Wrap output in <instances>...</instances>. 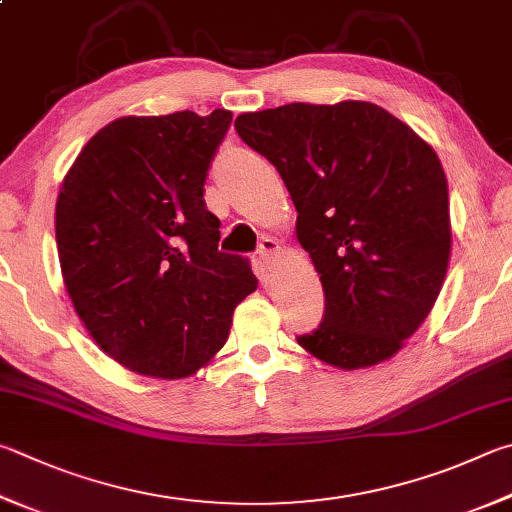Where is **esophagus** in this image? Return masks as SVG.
<instances>
[{
  "mask_svg": "<svg viewBox=\"0 0 512 512\" xmlns=\"http://www.w3.org/2000/svg\"><path fill=\"white\" fill-rule=\"evenodd\" d=\"M280 250L282 248L275 239H271V237L262 239V244H259V248H257V255H259V262H262V266H264V271H268V268L273 266L277 255H280Z\"/></svg>",
  "mask_w": 512,
  "mask_h": 512,
  "instance_id": "34e87169",
  "label": "esophagus"
}]
</instances>
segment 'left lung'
I'll return each mask as SVG.
<instances>
[{
	"mask_svg": "<svg viewBox=\"0 0 512 512\" xmlns=\"http://www.w3.org/2000/svg\"><path fill=\"white\" fill-rule=\"evenodd\" d=\"M241 141L275 165L297 239L324 291L318 329L297 342L340 369L378 365L432 311L452 246L439 156L374 102H291L241 114Z\"/></svg>",
	"mask_w": 512,
	"mask_h": 512,
	"instance_id": "left-lung-1",
	"label": "left lung"
}]
</instances>
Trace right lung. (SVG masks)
Returning a JSON list of instances; mask_svg holds the SVG:
<instances>
[{
  "label": "right lung",
  "mask_w": 512,
  "mask_h": 512,
  "mask_svg": "<svg viewBox=\"0 0 512 512\" xmlns=\"http://www.w3.org/2000/svg\"><path fill=\"white\" fill-rule=\"evenodd\" d=\"M230 120L226 109L118 118L64 176V286L96 345L136 374H194L257 288L248 259L219 250V219L203 201Z\"/></svg>",
  "instance_id": "obj_1"
}]
</instances>
